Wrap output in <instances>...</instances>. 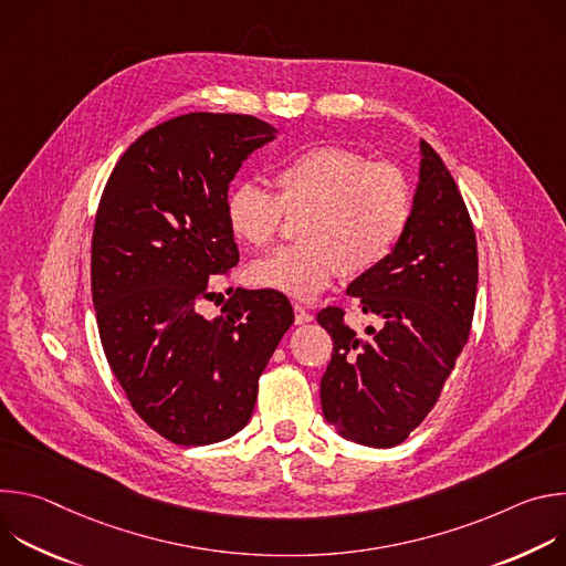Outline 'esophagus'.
I'll use <instances>...</instances> for the list:
<instances>
[{
  "label": "esophagus",
  "instance_id": "esophagus-1",
  "mask_svg": "<svg viewBox=\"0 0 566 566\" xmlns=\"http://www.w3.org/2000/svg\"><path fill=\"white\" fill-rule=\"evenodd\" d=\"M293 311H295V325H306V322L313 319V315L302 304H293Z\"/></svg>",
  "mask_w": 566,
  "mask_h": 566
}]
</instances>
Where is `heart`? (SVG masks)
<instances>
[{
	"mask_svg": "<svg viewBox=\"0 0 566 566\" xmlns=\"http://www.w3.org/2000/svg\"><path fill=\"white\" fill-rule=\"evenodd\" d=\"M275 195L255 184L234 186L223 203L230 232L266 249L284 214L301 217L300 247H289L249 269L258 289L313 300L340 269L363 275L382 264L406 234L415 195L408 175L391 164H371L354 149L319 145L286 158L273 172Z\"/></svg>",
	"mask_w": 566,
	"mask_h": 566,
	"instance_id": "heart-1",
	"label": "heart"
}]
</instances>
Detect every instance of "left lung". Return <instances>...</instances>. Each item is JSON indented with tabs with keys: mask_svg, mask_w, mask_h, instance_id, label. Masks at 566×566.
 <instances>
[{
	"mask_svg": "<svg viewBox=\"0 0 566 566\" xmlns=\"http://www.w3.org/2000/svg\"><path fill=\"white\" fill-rule=\"evenodd\" d=\"M476 239L463 197L421 140L410 226L391 255L358 275L347 293L382 319L358 338L345 311L327 306L319 327L334 338L319 380L322 415L340 437L391 448L406 441L439 400L465 347L476 300Z\"/></svg>",
	"mask_w": 566,
	"mask_h": 566,
	"instance_id": "1",
	"label": "left lung"
}]
</instances>
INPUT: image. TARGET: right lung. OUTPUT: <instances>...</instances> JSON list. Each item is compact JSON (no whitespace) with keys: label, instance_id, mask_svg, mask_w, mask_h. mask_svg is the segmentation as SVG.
<instances>
[{"label":"right lung","instance_id":"1","mask_svg":"<svg viewBox=\"0 0 566 566\" xmlns=\"http://www.w3.org/2000/svg\"><path fill=\"white\" fill-rule=\"evenodd\" d=\"M277 129L195 112L138 136L96 212L92 295L107 363L136 415L177 446L223 441L251 421L258 382L293 325L277 291L237 289L208 319V277L239 262L228 186Z\"/></svg>","mask_w":566,"mask_h":566}]
</instances>
